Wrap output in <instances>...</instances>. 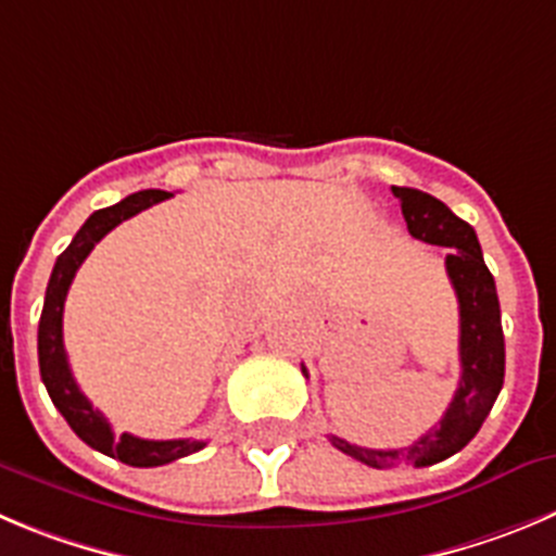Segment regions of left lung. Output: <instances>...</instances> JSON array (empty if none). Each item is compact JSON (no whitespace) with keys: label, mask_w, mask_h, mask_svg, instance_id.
Here are the masks:
<instances>
[{"label":"left lung","mask_w":556,"mask_h":556,"mask_svg":"<svg viewBox=\"0 0 556 556\" xmlns=\"http://www.w3.org/2000/svg\"><path fill=\"white\" fill-rule=\"evenodd\" d=\"M392 194L401 200L403 219L414 238L433 247H447V277L458 295L460 309V381L455 397L439 425L419 435L412 447L370 450L351 444L340 435H329L340 453L372 466H433L464 450L489 417L502 383H505V334H502L500 295L494 277L482 261V249L471 225L450 211L442 200L419 189L392 186ZM307 376V367L302 365Z\"/></svg>","instance_id":"obj_1"}]
</instances>
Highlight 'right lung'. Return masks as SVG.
I'll return each instance as SVG.
<instances>
[{"mask_svg":"<svg viewBox=\"0 0 556 556\" xmlns=\"http://www.w3.org/2000/svg\"><path fill=\"white\" fill-rule=\"evenodd\" d=\"M167 197L173 194H169V191L148 189L126 197V200H121L117 205L96 211V214L81 225V230L76 232L74 241L67 243L65 252L56 257L49 288H46V302L38 326L40 378H43L46 389H49V397L56 406V412L65 417V422L74 428V433L79 435L81 442L90 444L92 450L109 455V458L123 460V464L128 466H139V469L173 464V460L186 458V455L202 450L205 442H191V439L153 442V439H139V435L131 433L114 435L112 425H109L106 417L87 401L85 392H81L79 383H76L74 372H71V365H67L65 342H62V309H65L67 288L74 282L76 271H79V266L85 263L87 254L92 252V247H96L109 230H114V227L121 225V222L131 219L139 211H144V207L155 205V202L161 200H167Z\"/></svg>","mask_w":556,"mask_h":556,"instance_id":"obj_1","label":"right lung"}]
</instances>
